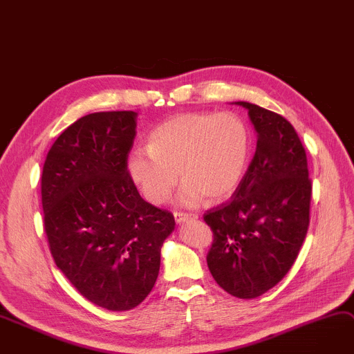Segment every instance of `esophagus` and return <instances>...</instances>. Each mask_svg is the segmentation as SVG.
<instances>
[{
	"label": "esophagus",
	"instance_id": "1",
	"mask_svg": "<svg viewBox=\"0 0 354 354\" xmlns=\"http://www.w3.org/2000/svg\"><path fill=\"white\" fill-rule=\"evenodd\" d=\"M174 216H175L176 223H182V222H186L187 219H194V218H196V215H192V214H183V212H174Z\"/></svg>",
	"mask_w": 354,
	"mask_h": 354
}]
</instances>
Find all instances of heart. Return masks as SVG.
<instances>
[{"instance_id":"obj_1","label":"heart","mask_w":354,"mask_h":354,"mask_svg":"<svg viewBox=\"0 0 354 354\" xmlns=\"http://www.w3.org/2000/svg\"><path fill=\"white\" fill-rule=\"evenodd\" d=\"M249 153V132L232 113L189 112L169 118L149 135L148 149H133L129 176L145 199L167 202L179 179V202L195 206L203 198L218 203L241 183Z\"/></svg>"}]
</instances>
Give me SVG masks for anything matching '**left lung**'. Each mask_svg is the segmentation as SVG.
Returning a JSON list of instances; mask_svg holds the SVG:
<instances>
[{"mask_svg": "<svg viewBox=\"0 0 354 354\" xmlns=\"http://www.w3.org/2000/svg\"><path fill=\"white\" fill-rule=\"evenodd\" d=\"M256 152L232 199L203 215L214 232L207 268L229 295L254 299L286 276L309 227L312 182L300 139L283 116L250 102Z\"/></svg>", "mask_w": 354, "mask_h": 354, "instance_id": "1", "label": "left lung"}]
</instances>
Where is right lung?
<instances>
[{"label":"right lung","instance_id":"1","mask_svg":"<svg viewBox=\"0 0 354 354\" xmlns=\"http://www.w3.org/2000/svg\"><path fill=\"white\" fill-rule=\"evenodd\" d=\"M133 111L89 113L69 125L46 155L41 196L55 265L100 308L124 312L151 293L174 215L140 198L127 162Z\"/></svg>","mask_w":354,"mask_h":354}]
</instances>
